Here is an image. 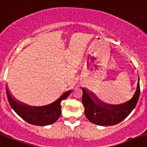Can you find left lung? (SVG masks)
<instances>
[{
  "mask_svg": "<svg viewBox=\"0 0 147 147\" xmlns=\"http://www.w3.org/2000/svg\"><path fill=\"white\" fill-rule=\"evenodd\" d=\"M82 102L87 119L91 123L99 126H113L124 120L136 105L140 94L139 78L133 98L121 105H113L104 103L94 95L92 96L90 95L84 88H82ZM92 96L96 100V103L92 100Z\"/></svg>",
  "mask_w": 147,
  "mask_h": 147,
  "instance_id": "left-lung-1",
  "label": "left lung"
}]
</instances>
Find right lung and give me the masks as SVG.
<instances>
[{"instance_id":"right-lung-1","label":"right lung","mask_w":147,"mask_h":147,"mask_svg":"<svg viewBox=\"0 0 147 147\" xmlns=\"http://www.w3.org/2000/svg\"><path fill=\"white\" fill-rule=\"evenodd\" d=\"M71 91L64 93L59 99L50 105L43 107H31L16 101L10 95L6 88L7 97L11 108L25 121L36 126H47L55 123L62 113L61 102L69 96Z\"/></svg>"}]
</instances>
